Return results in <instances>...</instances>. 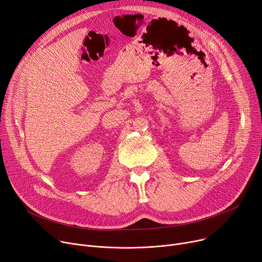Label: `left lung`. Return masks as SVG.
Listing matches in <instances>:
<instances>
[{"label":"left lung","mask_w":262,"mask_h":262,"mask_svg":"<svg viewBox=\"0 0 262 262\" xmlns=\"http://www.w3.org/2000/svg\"><path fill=\"white\" fill-rule=\"evenodd\" d=\"M163 21H165V22H167L166 20H163ZM169 23H171V24H174V22L173 21H170V22H169Z\"/></svg>","instance_id":"obj_1"}]
</instances>
